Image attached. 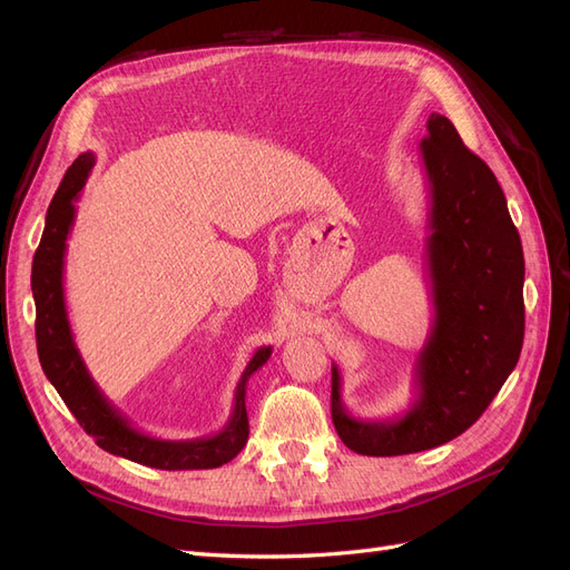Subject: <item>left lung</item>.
<instances>
[{
	"label": "left lung",
	"instance_id": "1",
	"mask_svg": "<svg viewBox=\"0 0 570 570\" xmlns=\"http://www.w3.org/2000/svg\"><path fill=\"white\" fill-rule=\"evenodd\" d=\"M421 161L428 187L425 271L433 325L416 356V396L394 419H356L333 364V423L364 456L425 452L459 438L519 364L525 331V262L507 197L490 166L446 116L428 118Z\"/></svg>",
	"mask_w": 570,
	"mask_h": 570
}]
</instances>
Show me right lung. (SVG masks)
I'll return each mask as SVG.
<instances>
[{
	"label": "right lung",
	"mask_w": 570,
	"mask_h": 570,
	"mask_svg": "<svg viewBox=\"0 0 570 570\" xmlns=\"http://www.w3.org/2000/svg\"><path fill=\"white\" fill-rule=\"evenodd\" d=\"M95 166V154L85 151L66 170V176L51 199L45 233L40 247L32 258V299H36V337L38 356L47 381L57 387L63 404L71 409L76 421L85 433L95 438L101 450L124 456L135 463L149 465L161 471H202L218 469V465L233 461L249 438L247 421V383L249 377L271 358V347H258L245 373L239 375L235 390V404L228 423L216 435L195 440H159L132 428L130 421L120 413L92 381L85 361L76 347V340L68 323L66 297H63V258L66 239L71 235L76 220V202L80 189L88 180Z\"/></svg>",
	"instance_id": "1"
}]
</instances>
